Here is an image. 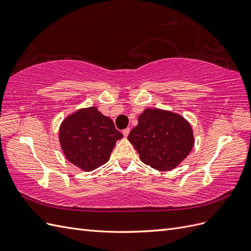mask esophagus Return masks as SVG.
I'll list each match as a JSON object with an SVG mask.
<instances>
[{
  "label": "esophagus",
  "mask_w": 251,
  "mask_h": 251,
  "mask_svg": "<svg viewBox=\"0 0 251 251\" xmlns=\"http://www.w3.org/2000/svg\"><path fill=\"white\" fill-rule=\"evenodd\" d=\"M130 127H126V128H125V130L123 131V134H124V136L125 137H127V135H128V133H130Z\"/></svg>",
  "instance_id": "34e87169"
}]
</instances>
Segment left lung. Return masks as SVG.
<instances>
[{
    "instance_id": "1",
    "label": "left lung",
    "mask_w": 251,
    "mask_h": 251,
    "mask_svg": "<svg viewBox=\"0 0 251 251\" xmlns=\"http://www.w3.org/2000/svg\"><path fill=\"white\" fill-rule=\"evenodd\" d=\"M140 160L157 171H171L191 153L195 139L192 126L177 113L146 109L127 136Z\"/></svg>"
}]
</instances>
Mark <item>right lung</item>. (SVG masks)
Returning <instances> with one entry per match:
<instances>
[{
	"label": "right lung",
	"mask_w": 251,
	"mask_h": 251,
	"mask_svg": "<svg viewBox=\"0 0 251 251\" xmlns=\"http://www.w3.org/2000/svg\"><path fill=\"white\" fill-rule=\"evenodd\" d=\"M123 137L112 119L95 107L70 114L63 120L58 133L68 161L83 172H92L107 163L116 141Z\"/></svg>",
	"instance_id": "add662e5"
}]
</instances>
